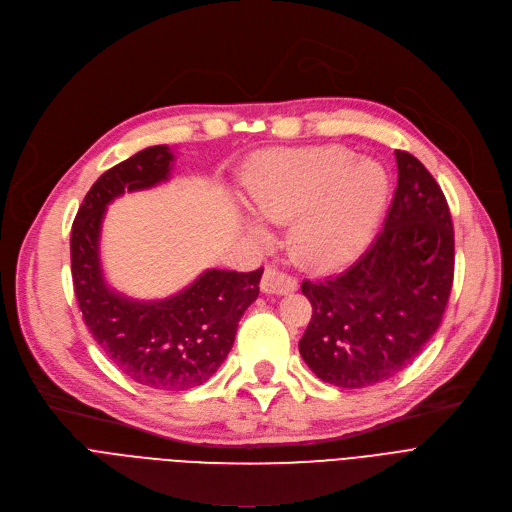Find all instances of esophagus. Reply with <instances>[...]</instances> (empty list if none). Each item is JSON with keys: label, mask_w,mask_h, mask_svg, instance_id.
Listing matches in <instances>:
<instances>
[{"label": "esophagus", "mask_w": 512, "mask_h": 512, "mask_svg": "<svg viewBox=\"0 0 512 512\" xmlns=\"http://www.w3.org/2000/svg\"><path fill=\"white\" fill-rule=\"evenodd\" d=\"M260 289L264 293H275V295H287L293 293L297 289V281L295 277L281 273L279 268L275 266H266L262 281H260Z\"/></svg>", "instance_id": "esophagus-1"}]
</instances>
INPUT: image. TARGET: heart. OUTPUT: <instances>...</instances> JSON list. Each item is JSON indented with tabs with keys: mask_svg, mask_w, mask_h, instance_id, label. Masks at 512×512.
<instances>
[{
	"mask_svg": "<svg viewBox=\"0 0 512 512\" xmlns=\"http://www.w3.org/2000/svg\"><path fill=\"white\" fill-rule=\"evenodd\" d=\"M246 202L264 221H289V246L310 266H337L362 250L378 223L388 177L341 146L277 148L244 171ZM248 231L260 235V225Z\"/></svg>",
	"mask_w": 512,
	"mask_h": 512,
	"instance_id": "1",
	"label": "heart"
}]
</instances>
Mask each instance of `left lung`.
<instances>
[{
    "instance_id": "1",
    "label": "left lung",
    "mask_w": 512,
    "mask_h": 512,
    "mask_svg": "<svg viewBox=\"0 0 512 512\" xmlns=\"http://www.w3.org/2000/svg\"><path fill=\"white\" fill-rule=\"evenodd\" d=\"M399 182L384 227L343 273L304 281L308 368L339 388L397 376L434 337L455 277V231L432 173L395 150Z\"/></svg>"
}]
</instances>
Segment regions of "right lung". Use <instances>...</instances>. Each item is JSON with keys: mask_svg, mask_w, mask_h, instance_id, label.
<instances>
[{"mask_svg": "<svg viewBox=\"0 0 512 512\" xmlns=\"http://www.w3.org/2000/svg\"><path fill=\"white\" fill-rule=\"evenodd\" d=\"M173 161L169 146L159 144L105 171L84 196L70 237L74 291L88 330L119 372L155 390H188L219 370L262 277V268H210L157 302H138L107 285L99 256L107 204L167 182Z\"/></svg>", "mask_w": 512, "mask_h": 512, "instance_id": "obj_1", "label": "right lung"}]
</instances>
